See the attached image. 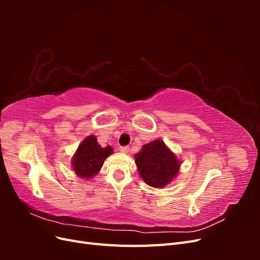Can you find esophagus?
<instances>
[{
  "instance_id": "esophagus-1",
  "label": "esophagus",
  "mask_w": 260,
  "mask_h": 260,
  "mask_svg": "<svg viewBox=\"0 0 260 260\" xmlns=\"http://www.w3.org/2000/svg\"><path fill=\"white\" fill-rule=\"evenodd\" d=\"M119 149H120L121 153H124V154L129 153V147L128 146H121Z\"/></svg>"
}]
</instances>
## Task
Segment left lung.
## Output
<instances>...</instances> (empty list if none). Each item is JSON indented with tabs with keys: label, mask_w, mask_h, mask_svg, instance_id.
<instances>
[{
	"label": "left lung",
	"mask_w": 260,
	"mask_h": 260,
	"mask_svg": "<svg viewBox=\"0 0 260 260\" xmlns=\"http://www.w3.org/2000/svg\"><path fill=\"white\" fill-rule=\"evenodd\" d=\"M135 158L141 178L152 187L162 188L179 175L180 161L161 140L143 145Z\"/></svg>",
	"instance_id": "left-lung-1"
}]
</instances>
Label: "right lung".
Listing matches in <instances>:
<instances>
[{"label":"right lung","mask_w":260,"mask_h":260,"mask_svg":"<svg viewBox=\"0 0 260 260\" xmlns=\"http://www.w3.org/2000/svg\"><path fill=\"white\" fill-rule=\"evenodd\" d=\"M113 154L112 146L102 147L95 136L86 137L73 157V169L75 174L82 179H91L96 176L107 157Z\"/></svg>","instance_id":"1"}]
</instances>
